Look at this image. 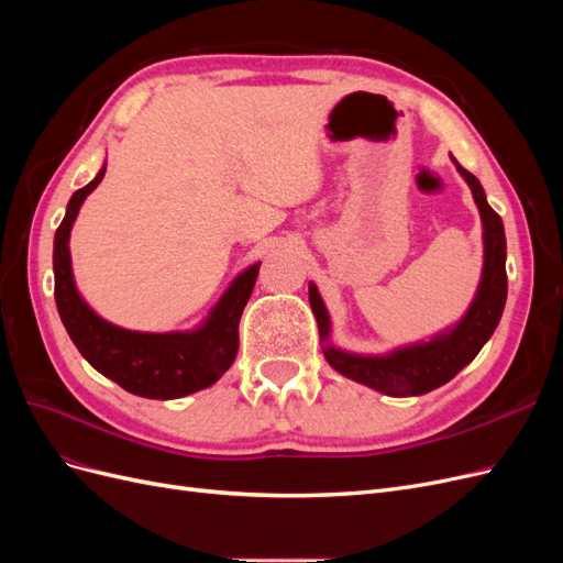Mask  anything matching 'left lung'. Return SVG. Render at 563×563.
<instances>
[{
	"label": "left lung",
	"instance_id": "left-lung-1",
	"mask_svg": "<svg viewBox=\"0 0 563 563\" xmlns=\"http://www.w3.org/2000/svg\"><path fill=\"white\" fill-rule=\"evenodd\" d=\"M453 159V157H451ZM455 168L470 185L472 197L479 207L484 225V269L476 296L465 317L455 327L441 331L428 343H413L387 354H352L331 345V319L317 286L310 282V305L319 323L327 362L345 378L362 383L387 397H418L449 383L463 371L486 340L496 331L507 300V244L500 216L488 207L482 183L453 159Z\"/></svg>",
	"mask_w": 563,
	"mask_h": 563
}]
</instances>
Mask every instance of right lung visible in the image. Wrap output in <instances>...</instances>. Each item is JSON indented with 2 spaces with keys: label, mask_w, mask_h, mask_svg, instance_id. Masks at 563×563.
I'll return each instance as SVG.
<instances>
[{
  "label": "right lung",
  "mask_w": 563,
  "mask_h": 563,
  "mask_svg": "<svg viewBox=\"0 0 563 563\" xmlns=\"http://www.w3.org/2000/svg\"><path fill=\"white\" fill-rule=\"evenodd\" d=\"M98 176L77 190L54 240L56 305L63 327L73 343L98 373L145 399H180L211 387L232 366L240 350V319L258 279L261 263H253L236 277L213 305L209 317L192 331L143 333L129 331L98 317L75 286L70 261V230L75 218L98 183Z\"/></svg>",
  "instance_id": "add662e5"
}]
</instances>
